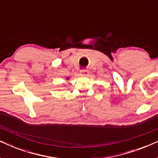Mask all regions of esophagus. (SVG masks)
Wrapping results in <instances>:
<instances>
[{"label":"esophagus","mask_w":158,"mask_h":158,"mask_svg":"<svg viewBox=\"0 0 158 158\" xmlns=\"http://www.w3.org/2000/svg\"><path fill=\"white\" fill-rule=\"evenodd\" d=\"M89 73V71L88 70H85V69H83V70H81V74L82 75H87Z\"/></svg>","instance_id":"esophagus-1"}]
</instances>
